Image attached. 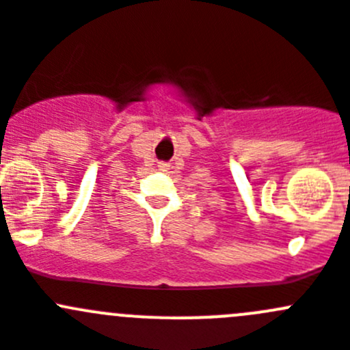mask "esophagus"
I'll list each match as a JSON object with an SVG mask.
<instances>
[{"instance_id": "esophagus-1", "label": "esophagus", "mask_w": 350, "mask_h": 350, "mask_svg": "<svg viewBox=\"0 0 350 350\" xmlns=\"http://www.w3.org/2000/svg\"><path fill=\"white\" fill-rule=\"evenodd\" d=\"M159 167L162 169V171H165V169H169V164H165V162H160Z\"/></svg>"}]
</instances>
